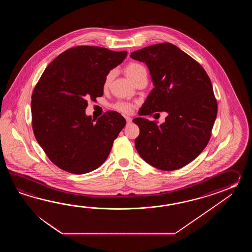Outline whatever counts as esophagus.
Masks as SVG:
<instances>
[{"label":"esophagus","instance_id":"34e87169","mask_svg":"<svg viewBox=\"0 0 252 252\" xmlns=\"http://www.w3.org/2000/svg\"><path fill=\"white\" fill-rule=\"evenodd\" d=\"M126 119V122H127V124H131V122H132V119L130 118V117H125Z\"/></svg>","mask_w":252,"mask_h":252}]
</instances>
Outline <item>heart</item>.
I'll return each instance as SVG.
<instances>
[{
	"label": "heart",
	"mask_w": 252,
	"mask_h": 252,
	"mask_svg": "<svg viewBox=\"0 0 252 252\" xmlns=\"http://www.w3.org/2000/svg\"><path fill=\"white\" fill-rule=\"evenodd\" d=\"M125 74L128 76L130 80L134 82L136 79H138L141 75H147V70L145 68L144 66L139 63H136V62H131L128 63L126 67H125ZM113 78V72L108 73L107 75L105 76L104 79V87L109 86L110 82ZM113 108L118 111L120 113H124V114H128L131 113L133 110L134 105L132 103L126 102H116Z\"/></svg>",
	"instance_id": "heart-1"
}]
</instances>
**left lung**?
<instances>
[{
  "instance_id": "obj_1",
  "label": "left lung",
  "mask_w": 252,
  "mask_h": 252,
  "mask_svg": "<svg viewBox=\"0 0 252 252\" xmlns=\"http://www.w3.org/2000/svg\"><path fill=\"white\" fill-rule=\"evenodd\" d=\"M130 58L146 63L155 86L139 115L168 113L160 125L134 119L139 128L136 150L156 168L177 170L198 157L209 142L218 110L209 76L196 60L171 43L149 46Z\"/></svg>"
}]
</instances>
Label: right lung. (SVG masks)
<instances>
[{
  "instance_id": "right-lung-1",
  "label": "right lung",
  "mask_w": 252,
  "mask_h": 252,
  "mask_svg": "<svg viewBox=\"0 0 252 252\" xmlns=\"http://www.w3.org/2000/svg\"><path fill=\"white\" fill-rule=\"evenodd\" d=\"M126 57L127 51L78 46L60 54L43 72L32 95L33 132L62 170L86 174L107 159L126 121L109 111L94 123L85 111L87 99L102 96L105 76Z\"/></svg>"
}]
</instances>
